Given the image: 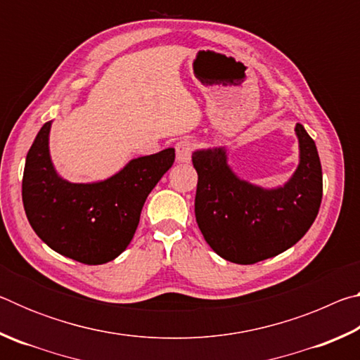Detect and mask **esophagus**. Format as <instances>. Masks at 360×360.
<instances>
[{
    "label": "esophagus",
    "mask_w": 360,
    "mask_h": 360,
    "mask_svg": "<svg viewBox=\"0 0 360 360\" xmlns=\"http://www.w3.org/2000/svg\"><path fill=\"white\" fill-rule=\"evenodd\" d=\"M192 150L193 144L188 139H182L178 144H176V160L179 163H188L192 158Z\"/></svg>",
    "instance_id": "obj_1"
}]
</instances>
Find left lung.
Wrapping results in <instances>:
<instances>
[{
    "label": "left lung",
    "instance_id": "1",
    "mask_svg": "<svg viewBox=\"0 0 360 360\" xmlns=\"http://www.w3.org/2000/svg\"><path fill=\"white\" fill-rule=\"evenodd\" d=\"M298 165L283 186L262 187L229 165L225 146L192 152L198 173L195 217L205 240L222 259L255 264L288 251L311 227L322 200L316 144L295 125Z\"/></svg>",
    "mask_w": 360,
    "mask_h": 360
}]
</instances>
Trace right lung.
<instances>
[{
  "label": "right lung",
  "mask_w": 360,
  "mask_h": 360,
  "mask_svg": "<svg viewBox=\"0 0 360 360\" xmlns=\"http://www.w3.org/2000/svg\"><path fill=\"white\" fill-rule=\"evenodd\" d=\"M42 125L30 148L22 200L36 235L53 251L87 265H101L125 251L135 235L146 198L174 162V149L131 158L106 179L71 182L53 167Z\"/></svg>",
  "instance_id": "add662e5"
}]
</instances>
